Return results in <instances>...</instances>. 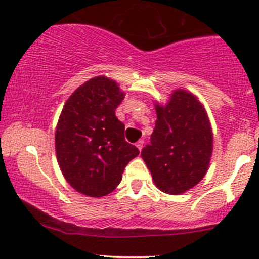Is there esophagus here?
<instances>
[{"mask_svg": "<svg viewBox=\"0 0 259 259\" xmlns=\"http://www.w3.org/2000/svg\"><path fill=\"white\" fill-rule=\"evenodd\" d=\"M143 145H144V140H139V142H137V148H138L139 150L143 149Z\"/></svg>", "mask_w": 259, "mask_h": 259, "instance_id": "34e87169", "label": "esophagus"}]
</instances>
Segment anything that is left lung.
<instances>
[{
    "mask_svg": "<svg viewBox=\"0 0 259 259\" xmlns=\"http://www.w3.org/2000/svg\"><path fill=\"white\" fill-rule=\"evenodd\" d=\"M151 143L142 157L154 183L165 193L179 194L196 186L205 175L212 152V133L196 96L177 90L165 107L156 105Z\"/></svg>",
    "mask_w": 259,
    "mask_h": 259,
    "instance_id": "left-lung-1",
    "label": "left lung"
}]
</instances>
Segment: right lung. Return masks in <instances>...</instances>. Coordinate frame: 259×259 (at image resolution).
<instances>
[{"mask_svg":"<svg viewBox=\"0 0 259 259\" xmlns=\"http://www.w3.org/2000/svg\"><path fill=\"white\" fill-rule=\"evenodd\" d=\"M124 95L105 76L90 79L63 105L55 132L57 162L68 184L82 194L103 197L121 183L138 148L124 140L115 110Z\"/></svg>","mask_w":259,"mask_h":259,"instance_id":"1","label":"right lung"}]
</instances>
